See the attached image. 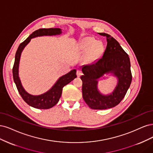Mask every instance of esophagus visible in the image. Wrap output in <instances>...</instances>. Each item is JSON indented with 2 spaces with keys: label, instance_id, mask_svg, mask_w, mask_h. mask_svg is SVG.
Wrapping results in <instances>:
<instances>
[{
  "label": "esophagus",
  "instance_id": "obj_1",
  "mask_svg": "<svg viewBox=\"0 0 153 153\" xmlns=\"http://www.w3.org/2000/svg\"><path fill=\"white\" fill-rule=\"evenodd\" d=\"M76 74H77V76L79 77H80L82 74V72L81 71L77 70V72H76Z\"/></svg>",
  "mask_w": 153,
  "mask_h": 153
}]
</instances>
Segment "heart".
I'll return each mask as SVG.
<instances>
[{
    "instance_id": "heart-1",
    "label": "heart",
    "mask_w": 153,
    "mask_h": 153,
    "mask_svg": "<svg viewBox=\"0 0 153 153\" xmlns=\"http://www.w3.org/2000/svg\"><path fill=\"white\" fill-rule=\"evenodd\" d=\"M81 48L82 51L87 52V60L90 62L97 60L103 53L102 44L90 37L82 39Z\"/></svg>"
}]
</instances>
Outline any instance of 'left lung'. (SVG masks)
<instances>
[{"instance_id": "obj_1", "label": "left lung", "mask_w": 153, "mask_h": 153, "mask_svg": "<svg viewBox=\"0 0 153 153\" xmlns=\"http://www.w3.org/2000/svg\"><path fill=\"white\" fill-rule=\"evenodd\" d=\"M107 46L102 57L90 65L81 67L83 75L82 97L92 109H107L119 104L130 88L132 79L130 58L114 38L105 33ZM105 75L114 76L115 88L108 94H103L97 87L98 81Z\"/></svg>"}]
</instances>
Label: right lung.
<instances>
[{
    "instance_id": "obj_1",
    "label": "right lung",
    "mask_w": 153,
    "mask_h": 153,
    "mask_svg": "<svg viewBox=\"0 0 153 153\" xmlns=\"http://www.w3.org/2000/svg\"><path fill=\"white\" fill-rule=\"evenodd\" d=\"M62 30L59 28H41L33 32L25 41L19 44L15 55L14 66L13 68V75L14 83L22 98L28 105L36 109H48L55 106L61 97L63 88L71 82L77 77L76 70L73 69L65 75L60 77L53 86L46 92L41 95H33L28 93L22 85L19 76V66L22 53L24 48L30 42L31 39L41 36H59L62 34Z\"/></svg>"
}]
</instances>
